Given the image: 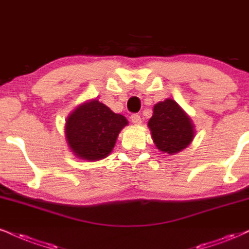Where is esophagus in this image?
<instances>
[{
    "label": "esophagus",
    "mask_w": 249,
    "mask_h": 249,
    "mask_svg": "<svg viewBox=\"0 0 249 249\" xmlns=\"http://www.w3.org/2000/svg\"><path fill=\"white\" fill-rule=\"evenodd\" d=\"M131 121L134 125H140L142 124V118H140V116L138 115V113H133L132 116H131Z\"/></svg>",
    "instance_id": "34e87169"
}]
</instances>
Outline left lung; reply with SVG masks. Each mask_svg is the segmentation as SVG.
<instances>
[{"mask_svg":"<svg viewBox=\"0 0 249 249\" xmlns=\"http://www.w3.org/2000/svg\"><path fill=\"white\" fill-rule=\"evenodd\" d=\"M148 127L157 148L170 155L187 148L195 136L190 117L172 98L155 104Z\"/></svg>","mask_w":249,"mask_h":249,"instance_id":"obj_1","label":"left lung"}]
</instances>
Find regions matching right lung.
I'll return each instance as SVG.
<instances>
[{
  "instance_id": "1",
  "label": "right lung",
  "mask_w": 249,
  "mask_h": 249,
  "mask_svg": "<svg viewBox=\"0 0 249 249\" xmlns=\"http://www.w3.org/2000/svg\"><path fill=\"white\" fill-rule=\"evenodd\" d=\"M127 119L106 104L91 100L81 104L66 121V139L75 157L87 161L107 158Z\"/></svg>"
}]
</instances>
